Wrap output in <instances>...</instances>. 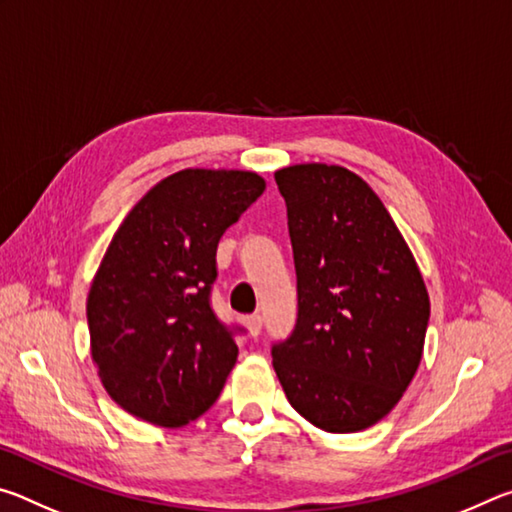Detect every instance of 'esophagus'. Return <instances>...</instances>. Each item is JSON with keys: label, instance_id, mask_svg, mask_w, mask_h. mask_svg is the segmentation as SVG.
Instances as JSON below:
<instances>
[{"label": "esophagus", "instance_id": "esophagus-1", "mask_svg": "<svg viewBox=\"0 0 512 512\" xmlns=\"http://www.w3.org/2000/svg\"><path fill=\"white\" fill-rule=\"evenodd\" d=\"M262 323H264V318L259 316V314H253V316H248L246 318V327H248V334L250 336H259L262 334Z\"/></svg>", "mask_w": 512, "mask_h": 512}]
</instances>
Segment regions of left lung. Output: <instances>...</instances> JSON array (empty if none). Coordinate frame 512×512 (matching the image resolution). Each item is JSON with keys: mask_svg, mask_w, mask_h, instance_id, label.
Listing matches in <instances>:
<instances>
[{"mask_svg": "<svg viewBox=\"0 0 512 512\" xmlns=\"http://www.w3.org/2000/svg\"><path fill=\"white\" fill-rule=\"evenodd\" d=\"M287 203L298 320L273 345L289 404L329 433L368 429L402 400L424 350L429 293L391 214L336 164L275 171Z\"/></svg>", "mask_w": 512, "mask_h": 512, "instance_id": "obj_1", "label": "left lung"}]
</instances>
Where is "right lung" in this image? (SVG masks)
Returning a JSON list of instances; mask_svg holds the SVG:
<instances>
[{
    "mask_svg": "<svg viewBox=\"0 0 512 512\" xmlns=\"http://www.w3.org/2000/svg\"><path fill=\"white\" fill-rule=\"evenodd\" d=\"M266 183L183 169L149 189L112 237L88 293L92 361L121 409L183 427L221 395L239 348L210 307L216 246Z\"/></svg>",
    "mask_w": 512,
    "mask_h": 512,
    "instance_id": "1",
    "label": "right lung"
}]
</instances>
